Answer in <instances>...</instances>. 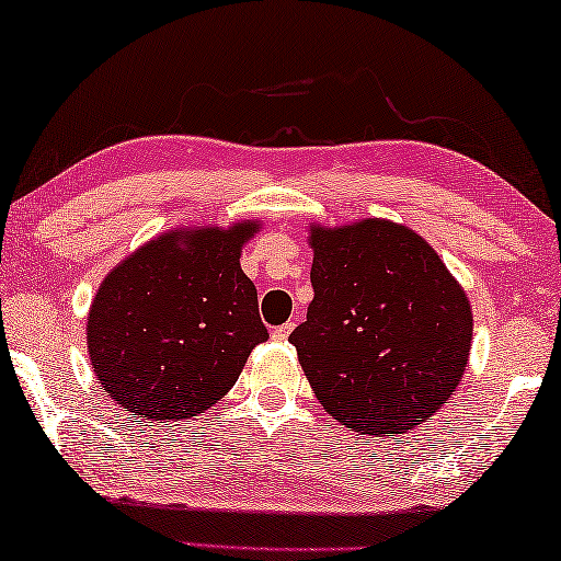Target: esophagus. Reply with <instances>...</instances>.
I'll return each mask as SVG.
<instances>
[{
  "instance_id": "34e87169",
  "label": "esophagus",
  "mask_w": 561,
  "mask_h": 561,
  "mask_svg": "<svg viewBox=\"0 0 561 561\" xmlns=\"http://www.w3.org/2000/svg\"><path fill=\"white\" fill-rule=\"evenodd\" d=\"M290 330H293V323H286V325L275 328V330H273V333H271V337H273V341H278V343H283V341H286V337L290 335Z\"/></svg>"
}]
</instances>
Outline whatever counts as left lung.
I'll return each instance as SVG.
<instances>
[{
  "instance_id": "1",
  "label": "left lung",
  "mask_w": 561,
  "mask_h": 561,
  "mask_svg": "<svg viewBox=\"0 0 561 561\" xmlns=\"http://www.w3.org/2000/svg\"><path fill=\"white\" fill-rule=\"evenodd\" d=\"M313 300L293 330L320 405L355 433L422 425L460 385L472 310L433 245L382 218L310 226Z\"/></svg>"
}]
</instances>
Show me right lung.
<instances>
[{
	"label": "right lung",
	"mask_w": 561,
	"mask_h": 561,
	"mask_svg": "<svg viewBox=\"0 0 561 561\" xmlns=\"http://www.w3.org/2000/svg\"><path fill=\"white\" fill-rule=\"evenodd\" d=\"M259 220L153 238L106 275L87 318L94 373L116 405L191 420L233 388L268 341L241 248Z\"/></svg>",
	"instance_id": "1"
}]
</instances>
